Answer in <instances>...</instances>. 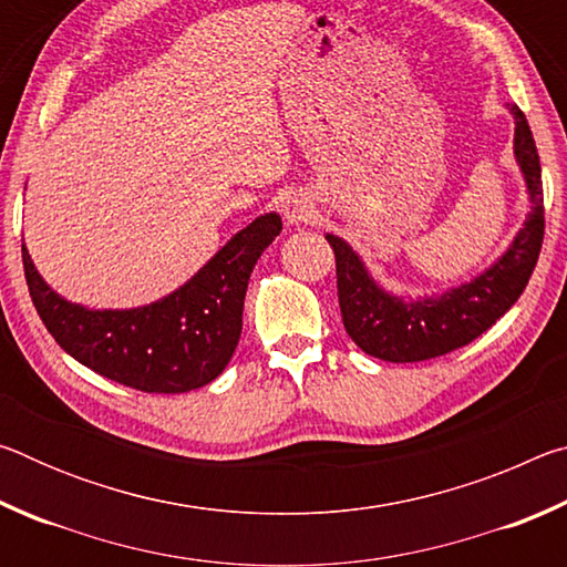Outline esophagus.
Instances as JSON below:
<instances>
[{
	"mask_svg": "<svg viewBox=\"0 0 567 567\" xmlns=\"http://www.w3.org/2000/svg\"><path fill=\"white\" fill-rule=\"evenodd\" d=\"M282 215L290 225H297V223H305L307 217L312 215V205L310 199H307L305 195H300V192H292L290 197L285 199L282 203Z\"/></svg>",
	"mask_w": 567,
	"mask_h": 567,
	"instance_id": "1",
	"label": "esophagus"
}]
</instances>
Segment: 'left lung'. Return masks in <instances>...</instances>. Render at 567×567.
<instances>
[{"label":"left lung","mask_w":567,"mask_h":567,"mask_svg":"<svg viewBox=\"0 0 567 567\" xmlns=\"http://www.w3.org/2000/svg\"><path fill=\"white\" fill-rule=\"evenodd\" d=\"M515 114V157L520 165L533 213L517 233L511 249L491 270L473 282L445 292L443 297H422L405 302L388 295L372 282L360 257L328 235L338 267V297L344 330L362 352L388 362L433 360L480 338L503 318L523 295L537 265L545 235L540 157L523 110L511 104Z\"/></svg>","instance_id":"8db88e82"}]
</instances>
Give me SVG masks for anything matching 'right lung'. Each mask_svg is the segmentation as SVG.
Segmentation results:
<instances>
[{
    "label": "right lung",
    "instance_id": "obj_1",
    "mask_svg": "<svg viewBox=\"0 0 567 567\" xmlns=\"http://www.w3.org/2000/svg\"><path fill=\"white\" fill-rule=\"evenodd\" d=\"M280 229L275 213L257 217L187 285L137 310H87L62 300L22 245L24 277L44 328L76 362L132 390L177 395L227 368L243 332L249 272Z\"/></svg>",
    "mask_w": 567,
    "mask_h": 567
}]
</instances>
